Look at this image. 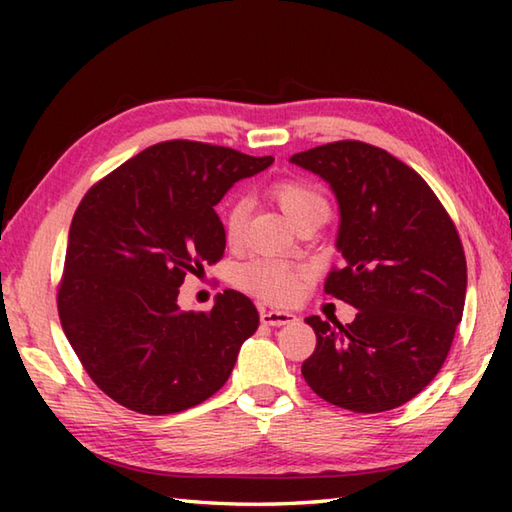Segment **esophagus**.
Masks as SVG:
<instances>
[{"label":"esophagus","mask_w":512,"mask_h":512,"mask_svg":"<svg viewBox=\"0 0 512 512\" xmlns=\"http://www.w3.org/2000/svg\"><path fill=\"white\" fill-rule=\"evenodd\" d=\"M259 319H262L264 325H273V328H279V325H286L290 321H295L297 317L292 312H281V310H262L259 312Z\"/></svg>","instance_id":"obj_1"}]
</instances>
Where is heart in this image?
<instances>
[{
    "label": "heart",
    "instance_id": "b5f03b06",
    "mask_svg": "<svg viewBox=\"0 0 512 512\" xmlns=\"http://www.w3.org/2000/svg\"><path fill=\"white\" fill-rule=\"evenodd\" d=\"M268 195L279 209L286 213L288 220L299 226L308 220L325 222L330 217V204L317 184L303 178H281L268 187ZM248 215V202L244 198L226 200L222 209V231L228 244H237L244 237ZM310 273L299 264L284 262L273 257H255L246 264L237 266L235 284L253 295L275 303L295 301L303 286H306Z\"/></svg>",
    "mask_w": 512,
    "mask_h": 512
}]
</instances>
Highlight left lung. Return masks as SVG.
Wrapping results in <instances>:
<instances>
[{
    "label": "left lung",
    "instance_id": "left-lung-1",
    "mask_svg": "<svg viewBox=\"0 0 512 512\" xmlns=\"http://www.w3.org/2000/svg\"><path fill=\"white\" fill-rule=\"evenodd\" d=\"M290 162L330 182L339 200L343 264L323 290L358 310L345 325L306 319L317 347L301 374L314 394L356 413L405 405L436 378L462 321L458 228L429 184L380 147L336 140Z\"/></svg>",
    "mask_w": 512,
    "mask_h": 512
}]
</instances>
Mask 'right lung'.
<instances>
[{"label":"right lung","mask_w":512,"mask_h":512,"mask_svg":"<svg viewBox=\"0 0 512 512\" xmlns=\"http://www.w3.org/2000/svg\"><path fill=\"white\" fill-rule=\"evenodd\" d=\"M273 156L165 140L107 173L72 217L57 308L63 332L103 394L138 413L200 405L233 372L259 325L246 295L224 290L209 312L178 308L189 273L224 257L215 204Z\"/></svg>","instance_id":"right-lung-1"}]
</instances>
